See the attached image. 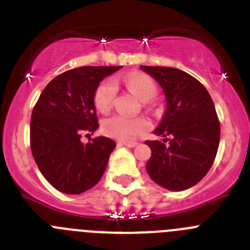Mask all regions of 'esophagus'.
<instances>
[{"label":"esophagus","instance_id":"obj_1","mask_svg":"<svg viewBox=\"0 0 250 250\" xmlns=\"http://www.w3.org/2000/svg\"><path fill=\"white\" fill-rule=\"evenodd\" d=\"M118 144H120V146H128V148H134V146H136L138 143H136V142H120Z\"/></svg>","mask_w":250,"mask_h":250}]
</instances>
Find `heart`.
<instances>
[{
  "mask_svg": "<svg viewBox=\"0 0 250 250\" xmlns=\"http://www.w3.org/2000/svg\"><path fill=\"white\" fill-rule=\"evenodd\" d=\"M125 83L128 90L141 101L146 102L153 99L157 93V85L149 76L139 72H133L125 78ZM117 92V85L113 79L104 80L93 93V104L97 111L107 112L113 104ZM150 127L146 118H129L114 114L102 122V129L107 136L118 141L128 142L138 137Z\"/></svg>",
  "mask_w": 250,
  "mask_h": 250,
  "instance_id": "heart-1",
  "label": "heart"
}]
</instances>
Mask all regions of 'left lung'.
<instances>
[{
	"label": "left lung",
	"mask_w": 250,
	"mask_h": 250,
	"mask_svg": "<svg viewBox=\"0 0 250 250\" xmlns=\"http://www.w3.org/2000/svg\"><path fill=\"white\" fill-rule=\"evenodd\" d=\"M163 88L167 109L154 134L170 136L169 146L146 142L151 149L146 172L170 191L192 188L208 172L220 144L221 127L205 86L175 67L141 66Z\"/></svg>",
	"instance_id": "8db88e82"
}]
</instances>
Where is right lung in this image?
<instances>
[{
	"instance_id": "1",
	"label": "right lung",
	"mask_w": 250,
	"mask_h": 250,
	"mask_svg": "<svg viewBox=\"0 0 250 250\" xmlns=\"http://www.w3.org/2000/svg\"><path fill=\"white\" fill-rule=\"evenodd\" d=\"M122 66H83L54 78L41 93L30 118V149L44 178L57 190L79 195L96 185L116 143L83 133L99 128L93 93Z\"/></svg>"
}]
</instances>
